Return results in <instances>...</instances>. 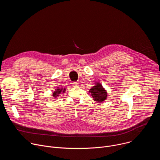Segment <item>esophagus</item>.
<instances>
[{"label":"esophagus","mask_w":160,"mask_h":160,"mask_svg":"<svg viewBox=\"0 0 160 160\" xmlns=\"http://www.w3.org/2000/svg\"><path fill=\"white\" fill-rule=\"evenodd\" d=\"M78 83H77V82H73V87H78Z\"/></svg>","instance_id":"obj_1"}]
</instances>
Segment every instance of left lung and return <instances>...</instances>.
<instances>
[{
    "instance_id": "8db88e82",
    "label": "left lung",
    "mask_w": 160,
    "mask_h": 160,
    "mask_svg": "<svg viewBox=\"0 0 160 160\" xmlns=\"http://www.w3.org/2000/svg\"><path fill=\"white\" fill-rule=\"evenodd\" d=\"M89 92L92 96L93 100L96 102H102L107 99V91L100 82H96L95 85L90 89Z\"/></svg>"
}]
</instances>
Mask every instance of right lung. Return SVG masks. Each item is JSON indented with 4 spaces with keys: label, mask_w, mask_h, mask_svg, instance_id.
<instances>
[{
    "label": "right lung",
    "mask_w": 160,
    "mask_h": 160,
    "mask_svg": "<svg viewBox=\"0 0 160 160\" xmlns=\"http://www.w3.org/2000/svg\"><path fill=\"white\" fill-rule=\"evenodd\" d=\"M66 88H59V87H57L56 88H55V90H54L53 94H52V96L54 98H57L59 96V94H61V93H64L66 92Z\"/></svg>",
    "instance_id": "right-lung-1"
}]
</instances>
